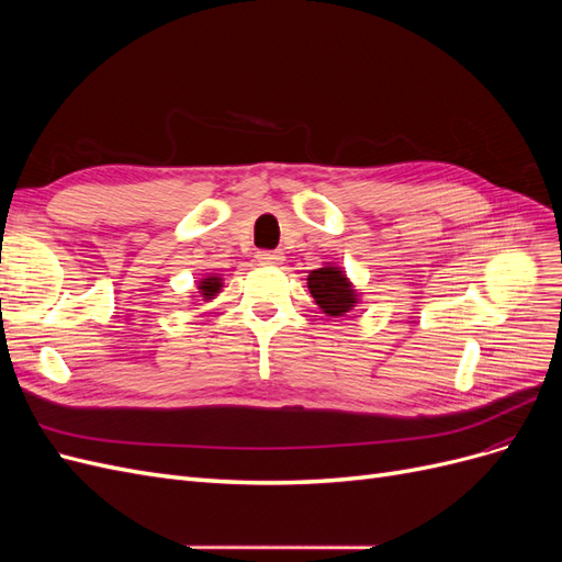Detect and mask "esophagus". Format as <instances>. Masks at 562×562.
<instances>
[{
  "label": "esophagus",
  "instance_id": "obj_1",
  "mask_svg": "<svg viewBox=\"0 0 562 562\" xmlns=\"http://www.w3.org/2000/svg\"><path fill=\"white\" fill-rule=\"evenodd\" d=\"M258 262L260 265H281L283 262V252L281 250H260L258 252Z\"/></svg>",
  "mask_w": 562,
  "mask_h": 562
}]
</instances>
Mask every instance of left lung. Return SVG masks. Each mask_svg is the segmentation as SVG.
Here are the masks:
<instances>
[{"label":"left lung","instance_id":"1","mask_svg":"<svg viewBox=\"0 0 562 562\" xmlns=\"http://www.w3.org/2000/svg\"><path fill=\"white\" fill-rule=\"evenodd\" d=\"M307 285L323 314L328 316H345L351 307H356V300H359L345 271L330 265L310 271Z\"/></svg>","mask_w":562,"mask_h":562}]
</instances>
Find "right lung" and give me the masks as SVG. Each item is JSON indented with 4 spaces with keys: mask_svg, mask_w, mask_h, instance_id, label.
Here are the masks:
<instances>
[{
    "mask_svg": "<svg viewBox=\"0 0 562 562\" xmlns=\"http://www.w3.org/2000/svg\"><path fill=\"white\" fill-rule=\"evenodd\" d=\"M220 288H223V281H220L217 277H209V279L199 281V293H201L203 300L215 297V293L220 291Z\"/></svg>",
    "mask_w": 562,
    "mask_h": 562,
    "instance_id": "1",
    "label": "right lung"
}]
</instances>
